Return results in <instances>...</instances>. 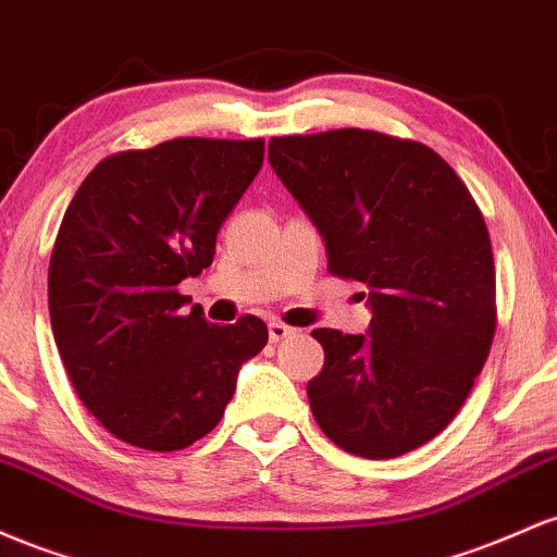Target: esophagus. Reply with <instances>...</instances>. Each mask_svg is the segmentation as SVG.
Wrapping results in <instances>:
<instances>
[{
    "mask_svg": "<svg viewBox=\"0 0 557 557\" xmlns=\"http://www.w3.org/2000/svg\"><path fill=\"white\" fill-rule=\"evenodd\" d=\"M292 334H295V329L286 326V323H281V321L268 323V336H271V342H281V339H286V336H292Z\"/></svg>",
    "mask_w": 557,
    "mask_h": 557,
    "instance_id": "34e87169",
    "label": "esophagus"
}]
</instances>
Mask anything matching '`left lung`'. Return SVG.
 <instances>
[{
    "label": "left lung",
    "mask_w": 557,
    "mask_h": 557,
    "mask_svg": "<svg viewBox=\"0 0 557 557\" xmlns=\"http://www.w3.org/2000/svg\"><path fill=\"white\" fill-rule=\"evenodd\" d=\"M268 160L326 242L329 271L368 289V334L315 329L312 416L345 453L386 460L453 421L497 326L484 215L426 144L362 128L276 136Z\"/></svg>",
    "instance_id": "1"
}]
</instances>
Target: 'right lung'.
Here are the masks:
<instances>
[{
	"mask_svg": "<svg viewBox=\"0 0 557 557\" xmlns=\"http://www.w3.org/2000/svg\"><path fill=\"white\" fill-rule=\"evenodd\" d=\"M262 139H186L110 154L78 186L49 260L62 366L91 416L126 445L173 453L218 426L239 368L268 342L181 310L176 286L215 255L218 228L258 176Z\"/></svg>",
	"mask_w": 557,
	"mask_h": 557,
	"instance_id": "obj_1",
	"label": "right lung"
}]
</instances>
